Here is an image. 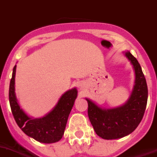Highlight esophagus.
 Segmentation results:
<instances>
[{
    "label": "esophagus",
    "mask_w": 157,
    "mask_h": 157,
    "mask_svg": "<svg viewBox=\"0 0 157 157\" xmlns=\"http://www.w3.org/2000/svg\"><path fill=\"white\" fill-rule=\"evenodd\" d=\"M77 86H78V88L80 89H83V88H84V86H83V85L81 83H79L78 85H77Z\"/></svg>",
    "instance_id": "1"
}]
</instances>
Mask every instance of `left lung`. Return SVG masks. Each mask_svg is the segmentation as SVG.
Wrapping results in <instances>:
<instances>
[{
    "instance_id": "1",
    "label": "left lung",
    "mask_w": 157,
    "mask_h": 157,
    "mask_svg": "<svg viewBox=\"0 0 157 157\" xmlns=\"http://www.w3.org/2000/svg\"><path fill=\"white\" fill-rule=\"evenodd\" d=\"M125 56L135 71V85L131 97L121 107L103 109L88 101V115L96 133L105 140L118 139L132 133L140 123L148 101V86L141 67L130 52Z\"/></svg>"
}]
</instances>
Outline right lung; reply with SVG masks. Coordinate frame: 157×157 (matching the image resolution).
Listing matches in <instances>:
<instances>
[{"mask_svg":"<svg viewBox=\"0 0 157 157\" xmlns=\"http://www.w3.org/2000/svg\"><path fill=\"white\" fill-rule=\"evenodd\" d=\"M16 67L15 65L10 81L9 97L12 113L17 125L26 135L40 143L59 141L64 135L68 116L77 97V90L72 89L64 93L54 109L45 117L38 119L31 118L21 109L16 98Z\"/></svg>","mask_w":157,"mask_h":157,"instance_id":"right-lung-1","label":"right lung"}]
</instances>
